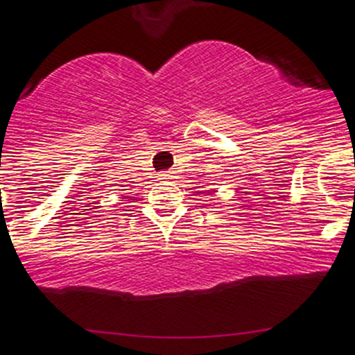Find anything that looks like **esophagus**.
Listing matches in <instances>:
<instances>
[{"label": "esophagus", "instance_id": "1", "mask_svg": "<svg viewBox=\"0 0 355 355\" xmlns=\"http://www.w3.org/2000/svg\"><path fill=\"white\" fill-rule=\"evenodd\" d=\"M172 178H174V172L172 171H165L159 174V180H172Z\"/></svg>", "mask_w": 355, "mask_h": 355}]
</instances>
